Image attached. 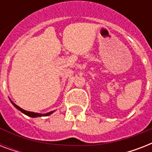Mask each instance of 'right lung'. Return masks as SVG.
Segmentation results:
<instances>
[{
	"label": "right lung",
	"instance_id": "right-lung-1",
	"mask_svg": "<svg viewBox=\"0 0 152 152\" xmlns=\"http://www.w3.org/2000/svg\"><path fill=\"white\" fill-rule=\"evenodd\" d=\"M11 102L12 103V105L14 106H15V108L18 109L20 111V112H22L23 113H24V114H26V115L29 116V117H31V118H38V117H46V116H49L50 115V114H52L53 112H54L55 110L53 111H50V112H49V113H34V112H31V111H27L25 110H23V109L20 108V106H18L16 104H15L14 102H13L12 100L10 99Z\"/></svg>",
	"mask_w": 152,
	"mask_h": 152
}]
</instances>
